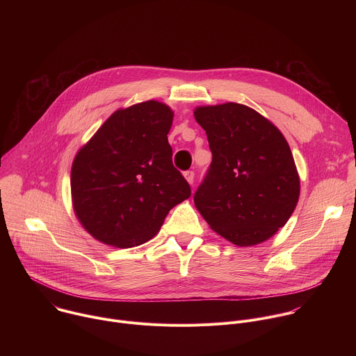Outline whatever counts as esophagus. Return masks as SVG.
<instances>
[{
	"label": "esophagus",
	"instance_id": "34e87169",
	"mask_svg": "<svg viewBox=\"0 0 356 356\" xmlns=\"http://www.w3.org/2000/svg\"><path fill=\"white\" fill-rule=\"evenodd\" d=\"M184 177H186V180H187L190 184H193V181H194V172H193V170L184 172Z\"/></svg>",
	"mask_w": 356,
	"mask_h": 356
}]
</instances>
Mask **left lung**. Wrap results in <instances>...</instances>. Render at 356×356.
Here are the masks:
<instances>
[{"instance_id":"1","label":"left lung","mask_w":356,"mask_h":356,"mask_svg":"<svg viewBox=\"0 0 356 356\" xmlns=\"http://www.w3.org/2000/svg\"><path fill=\"white\" fill-rule=\"evenodd\" d=\"M213 162L194 194L211 229L238 246L273 236L293 214L300 177L283 134L246 106L197 107Z\"/></svg>"}]
</instances>
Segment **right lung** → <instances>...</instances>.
I'll return each mask as SVG.
<instances>
[{
	"instance_id": "add662e5",
	"label": "right lung",
	"mask_w": 356,
	"mask_h": 356,
	"mask_svg": "<svg viewBox=\"0 0 356 356\" xmlns=\"http://www.w3.org/2000/svg\"><path fill=\"white\" fill-rule=\"evenodd\" d=\"M173 111L155 99L117 110L77 152L73 210L97 241L132 248L154 238L191 194L172 163Z\"/></svg>"
}]
</instances>
